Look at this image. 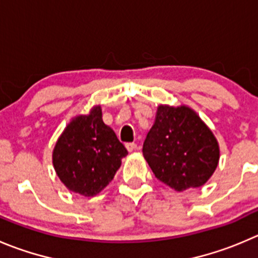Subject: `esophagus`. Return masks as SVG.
<instances>
[{
    "mask_svg": "<svg viewBox=\"0 0 258 258\" xmlns=\"http://www.w3.org/2000/svg\"><path fill=\"white\" fill-rule=\"evenodd\" d=\"M125 148H126L129 152H133V151H136L137 144L136 143H126L125 144Z\"/></svg>",
    "mask_w": 258,
    "mask_h": 258,
    "instance_id": "obj_1",
    "label": "esophagus"
}]
</instances>
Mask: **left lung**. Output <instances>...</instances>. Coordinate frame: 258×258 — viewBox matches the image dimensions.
Returning a JSON list of instances; mask_svg holds the SVG:
<instances>
[{
    "mask_svg": "<svg viewBox=\"0 0 258 258\" xmlns=\"http://www.w3.org/2000/svg\"><path fill=\"white\" fill-rule=\"evenodd\" d=\"M143 156L159 181L183 191L208 182L218 167L220 149L210 127L191 107L161 104Z\"/></svg>",
    "mask_w": 258,
    "mask_h": 258,
    "instance_id": "left-lung-1",
    "label": "left lung"
}]
</instances>
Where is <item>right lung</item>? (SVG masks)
Listing matches in <instances>:
<instances>
[{
    "mask_svg": "<svg viewBox=\"0 0 258 258\" xmlns=\"http://www.w3.org/2000/svg\"><path fill=\"white\" fill-rule=\"evenodd\" d=\"M127 154L96 105L87 115L72 117L53 149V166L70 191L90 198L101 192L114 178Z\"/></svg>",
    "mask_w": 258,
    "mask_h": 258,
    "instance_id": "add662e5",
    "label": "right lung"
}]
</instances>
